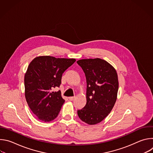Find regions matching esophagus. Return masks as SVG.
Segmentation results:
<instances>
[{
	"label": "esophagus",
	"mask_w": 153,
	"mask_h": 153,
	"mask_svg": "<svg viewBox=\"0 0 153 153\" xmlns=\"http://www.w3.org/2000/svg\"><path fill=\"white\" fill-rule=\"evenodd\" d=\"M74 98H75V97H68L70 100H73L74 99Z\"/></svg>",
	"instance_id": "esophagus-1"
}]
</instances>
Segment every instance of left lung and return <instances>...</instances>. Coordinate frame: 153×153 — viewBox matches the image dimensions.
<instances>
[{"mask_svg": "<svg viewBox=\"0 0 153 153\" xmlns=\"http://www.w3.org/2000/svg\"><path fill=\"white\" fill-rule=\"evenodd\" d=\"M86 80V103L77 114L88 125L101 122L111 111L119 89L117 73L112 65L100 58L77 61Z\"/></svg>", "mask_w": 153, "mask_h": 153, "instance_id": "1", "label": "left lung"}]
</instances>
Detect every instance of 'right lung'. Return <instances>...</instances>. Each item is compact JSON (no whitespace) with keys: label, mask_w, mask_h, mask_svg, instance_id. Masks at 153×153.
I'll use <instances>...</instances> for the list:
<instances>
[{"label":"right lung","mask_w":153,"mask_h":153,"mask_svg":"<svg viewBox=\"0 0 153 153\" xmlns=\"http://www.w3.org/2000/svg\"><path fill=\"white\" fill-rule=\"evenodd\" d=\"M75 62V59L41 56L29 64L24 77L25 96L39 120L49 122L58 116L65 100L60 91L53 90L59 87L62 74Z\"/></svg>","instance_id":"1"}]
</instances>
